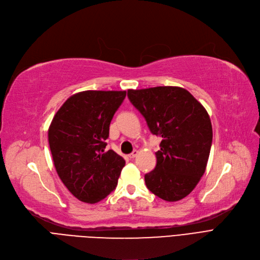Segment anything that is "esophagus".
<instances>
[{"label":"esophagus","mask_w":260,"mask_h":260,"mask_svg":"<svg viewBox=\"0 0 260 260\" xmlns=\"http://www.w3.org/2000/svg\"><path fill=\"white\" fill-rule=\"evenodd\" d=\"M137 155H138V151H137V149H135V151H134L133 153H131V154L128 155V157H129L131 159H134Z\"/></svg>","instance_id":"1"}]
</instances>
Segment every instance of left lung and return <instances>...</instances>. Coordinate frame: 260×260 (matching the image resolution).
I'll return each instance as SVG.
<instances>
[{"mask_svg":"<svg viewBox=\"0 0 260 260\" xmlns=\"http://www.w3.org/2000/svg\"><path fill=\"white\" fill-rule=\"evenodd\" d=\"M127 97L152 134L162 137L157 165L144 176L147 188L166 201L181 200L206 172L213 140L208 112L178 86L128 89Z\"/></svg>","mask_w":260,"mask_h":260,"instance_id":"1","label":"left lung"}]
</instances>
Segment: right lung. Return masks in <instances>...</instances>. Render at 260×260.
Listing matches in <instances>:
<instances>
[{"label": "right lung", "instance_id": "obj_1", "mask_svg": "<svg viewBox=\"0 0 260 260\" xmlns=\"http://www.w3.org/2000/svg\"><path fill=\"white\" fill-rule=\"evenodd\" d=\"M125 90H85L59 108L48 128L54 168L80 201L97 203L116 188L125 160L105 151L109 124Z\"/></svg>", "mask_w": 260, "mask_h": 260}]
</instances>
